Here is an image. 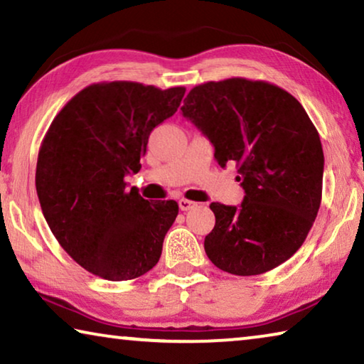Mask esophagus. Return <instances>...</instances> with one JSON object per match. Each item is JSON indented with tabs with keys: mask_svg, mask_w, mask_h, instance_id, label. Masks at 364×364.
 <instances>
[{
	"mask_svg": "<svg viewBox=\"0 0 364 364\" xmlns=\"http://www.w3.org/2000/svg\"><path fill=\"white\" fill-rule=\"evenodd\" d=\"M178 204H180V208L183 212H188V210H191V208H194L197 205L194 200H189V199H180Z\"/></svg>",
	"mask_w": 364,
	"mask_h": 364,
	"instance_id": "1",
	"label": "esophagus"
}]
</instances>
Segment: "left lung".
<instances>
[{
  "label": "left lung",
  "mask_w": 364,
  "mask_h": 364,
  "mask_svg": "<svg viewBox=\"0 0 364 364\" xmlns=\"http://www.w3.org/2000/svg\"><path fill=\"white\" fill-rule=\"evenodd\" d=\"M181 110L221 167L236 164L245 191L239 207L210 204L207 257L237 276L279 267L304 244L321 204L324 156L310 117L286 90L241 77L194 86Z\"/></svg>",
  "instance_id": "1"
}]
</instances>
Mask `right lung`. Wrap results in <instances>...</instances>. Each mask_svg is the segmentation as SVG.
Listing matches in <instances>:
<instances>
[{
    "label": "right lung",
    "mask_w": 364,
    "mask_h": 364,
    "mask_svg": "<svg viewBox=\"0 0 364 364\" xmlns=\"http://www.w3.org/2000/svg\"><path fill=\"white\" fill-rule=\"evenodd\" d=\"M184 91L93 83L60 109L41 141L35 186L46 223L67 254L100 278H139L162 254L178 204H152L127 189L125 176L138 173L151 132L176 112Z\"/></svg>",
    "instance_id": "obj_1"
}]
</instances>
